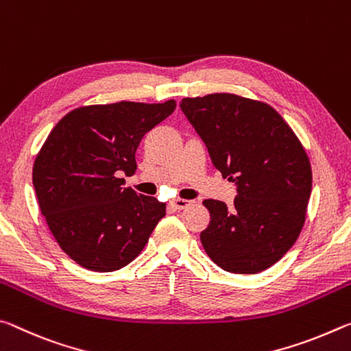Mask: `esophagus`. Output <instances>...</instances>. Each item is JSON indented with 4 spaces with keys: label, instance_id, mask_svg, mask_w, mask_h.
I'll return each mask as SVG.
<instances>
[{
    "label": "esophagus",
    "instance_id": "obj_1",
    "mask_svg": "<svg viewBox=\"0 0 351 351\" xmlns=\"http://www.w3.org/2000/svg\"><path fill=\"white\" fill-rule=\"evenodd\" d=\"M171 205L174 206L176 210H183V208H186V206H189L191 205V200H185V199H174L171 202Z\"/></svg>",
    "mask_w": 351,
    "mask_h": 351
}]
</instances>
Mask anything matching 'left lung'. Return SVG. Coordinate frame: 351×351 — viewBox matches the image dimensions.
<instances>
[{"label":"left lung","mask_w":351,"mask_h":351,"mask_svg":"<svg viewBox=\"0 0 351 351\" xmlns=\"http://www.w3.org/2000/svg\"><path fill=\"white\" fill-rule=\"evenodd\" d=\"M182 112L202 138L215 168L234 182L233 206L206 199L200 241L232 274H258L283 258L300 234L311 196L309 158L277 110L230 93L185 97Z\"/></svg>","instance_id":"obj_1"}]
</instances>
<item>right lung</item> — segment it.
Wrapping results in <instances>:
<instances>
[{"mask_svg": "<svg viewBox=\"0 0 351 351\" xmlns=\"http://www.w3.org/2000/svg\"><path fill=\"white\" fill-rule=\"evenodd\" d=\"M174 108V99L79 107L46 138L32 183L51 233L79 266L95 272L128 266L166 215V204L124 188L119 176L134 174L141 138Z\"/></svg>", "mask_w": 351, "mask_h": 351, "instance_id": "obj_1", "label": "right lung"}]
</instances>
